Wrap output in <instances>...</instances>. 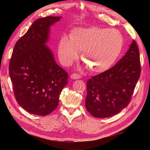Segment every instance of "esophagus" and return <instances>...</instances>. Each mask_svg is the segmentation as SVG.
Instances as JSON below:
<instances>
[{
    "instance_id": "obj_1",
    "label": "esophagus",
    "mask_w": 150,
    "mask_h": 150,
    "mask_svg": "<svg viewBox=\"0 0 150 150\" xmlns=\"http://www.w3.org/2000/svg\"><path fill=\"white\" fill-rule=\"evenodd\" d=\"M81 76L80 75L77 74V73H73L71 75V78L73 79H80Z\"/></svg>"
}]
</instances>
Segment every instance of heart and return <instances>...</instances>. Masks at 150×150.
<instances>
[{
    "label": "heart",
    "mask_w": 150,
    "mask_h": 150,
    "mask_svg": "<svg viewBox=\"0 0 150 150\" xmlns=\"http://www.w3.org/2000/svg\"><path fill=\"white\" fill-rule=\"evenodd\" d=\"M123 46L122 35L115 29L91 27L76 28L70 40H60L58 53L62 62L70 64L82 52L81 59L94 73H102L111 67Z\"/></svg>",
    "instance_id": "1"
}]
</instances>
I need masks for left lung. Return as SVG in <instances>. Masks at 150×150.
Here are the masks:
<instances>
[{
    "mask_svg": "<svg viewBox=\"0 0 150 150\" xmlns=\"http://www.w3.org/2000/svg\"><path fill=\"white\" fill-rule=\"evenodd\" d=\"M140 73L139 49L133 40L116 65L87 81L86 109L98 118L117 115L130 103Z\"/></svg>",
    "mask_w": 150,
    "mask_h": 150,
    "instance_id": "obj_1",
    "label": "left lung"
}]
</instances>
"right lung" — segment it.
Returning a JSON list of instances; mask_svg holds the SVG:
<instances>
[{"label": "right lung", "mask_w": 150, "mask_h": 150, "mask_svg": "<svg viewBox=\"0 0 150 150\" xmlns=\"http://www.w3.org/2000/svg\"><path fill=\"white\" fill-rule=\"evenodd\" d=\"M61 16L37 19L14 45L9 75L17 103L34 115L46 116L57 107L68 74L55 62L46 44L50 26Z\"/></svg>", "instance_id": "add662e5"}]
</instances>
